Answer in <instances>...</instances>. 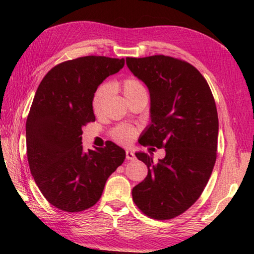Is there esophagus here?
<instances>
[{"instance_id": "obj_1", "label": "esophagus", "mask_w": 254, "mask_h": 254, "mask_svg": "<svg viewBox=\"0 0 254 254\" xmlns=\"http://www.w3.org/2000/svg\"><path fill=\"white\" fill-rule=\"evenodd\" d=\"M126 157H127V160H134V159H135L134 153H133V151H131V150H127Z\"/></svg>"}]
</instances>
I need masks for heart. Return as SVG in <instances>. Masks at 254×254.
I'll use <instances>...</instances> for the list:
<instances>
[{
	"label": "heart",
	"instance_id": "obj_1",
	"mask_svg": "<svg viewBox=\"0 0 254 254\" xmlns=\"http://www.w3.org/2000/svg\"><path fill=\"white\" fill-rule=\"evenodd\" d=\"M110 88L114 89V91L121 92L127 102L140 96H148V92L145 86L143 85L142 81L135 78V77H127V78H124L122 80L113 81V83H111L110 86L107 84H103L96 89V92L94 93L92 101V107L94 113L98 114L102 111L107 97L110 95ZM135 134V128L130 126H120L112 131V137H113L117 142L122 144L130 143L131 141L134 139Z\"/></svg>",
	"mask_w": 254,
	"mask_h": 254
}]
</instances>
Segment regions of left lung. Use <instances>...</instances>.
Returning a JSON list of instances; mask_svg holds the SVG:
<instances>
[{"label":"left lung","mask_w":254,"mask_h":254,"mask_svg":"<svg viewBox=\"0 0 254 254\" xmlns=\"http://www.w3.org/2000/svg\"><path fill=\"white\" fill-rule=\"evenodd\" d=\"M132 74L147 85L151 123L140 143L165 148L153 161L136 152L148 167L132 189L139 209L154 220H170L199 198L212 175L217 151L218 118L212 91L203 75L187 62L169 56L127 58Z\"/></svg>","instance_id":"8db88e82"}]
</instances>
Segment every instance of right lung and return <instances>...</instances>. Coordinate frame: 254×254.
Listing matches in <instances>:
<instances>
[{
  "label": "right lung",
  "instance_id": "add662e5",
  "mask_svg": "<svg viewBox=\"0 0 254 254\" xmlns=\"http://www.w3.org/2000/svg\"><path fill=\"white\" fill-rule=\"evenodd\" d=\"M123 66V58L104 56L67 60L51 68L37 89L25 124L27 156L34 182L55 207L70 213L92 207L126 159L113 142L88 151L81 144L83 127L95 121L94 93Z\"/></svg>",
  "mask_w": 254,
  "mask_h": 254
}]
</instances>
